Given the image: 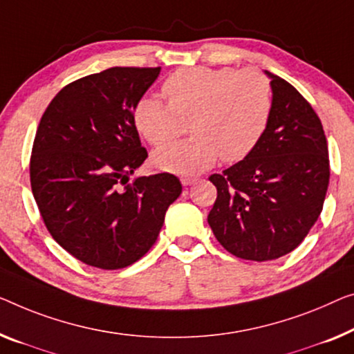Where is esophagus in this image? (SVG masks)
Masks as SVG:
<instances>
[{"mask_svg": "<svg viewBox=\"0 0 354 354\" xmlns=\"http://www.w3.org/2000/svg\"><path fill=\"white\" fill-rule=\"evenodd\" d=\"M195 181H197V178L195 176H181L183 186H191V184H194Z\"/></svg>", "mask_w": 354, "mask_h": 354, "instance_id": "34e87169", "label": "esophagus"}]
</instances>
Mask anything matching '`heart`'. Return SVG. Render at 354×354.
Listing matches in <instances>:
<instances>
[{"label":"heart","instance_id":"heart-1","mask_svg":"<svg viewBox=\"0 0 354 354\" xmlns=\"http://www.w3.org/2000/svg\"><path fill=\"white\" fill-rule=\"evenodd\" d=\"M162 92L168 103L143 97L135 104L133 122L156 146L181 136L189 122L191 138L152 156L157 168L183 175L205 170L219 156L224 162L245 159L261 143L273 113L272 82L257 70L179 68Z\"/></svg>","mask_w":354,"mask_h":354}]
</instances>
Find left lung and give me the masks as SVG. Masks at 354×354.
<instances>
[{
	"label": "left lung",
	"instance_id": "obj_1",
	"mask_svg": "<svg viewBox=\"0 0 354 354\" xmlns=\"http://www.w3.org/2000/svg\"><path fill=\"white\" fill-rule=\"evenodd\" d=\"M273 113L250 156L209 181L218 197L208 224L240 259L273 261L295 250L323 211L329 184L328 141L307 100L272 75Z\"/></svg>",
	"mask_w": 354,
	"mask_h": 354
}]
</instances>
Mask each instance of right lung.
Returning a JSON list of instances; mask_svg holds the SVG:
<instances>
[{"label": "right lung", "mask_w": 354, "mask_h": 354, "mask_svg": "<svg viewBox=\"0 0 354 354\" xmlns=\"http://www.w3.org/2000/svg\"><path fill=\"white\" fill-rule=\"evenodd\" d=\"M160 73L114 66L55 95L36 130L30 183L47 230L87 266L118 270L141 259L183 191L170 173L129 176L146 160L135 104Z\"/></svg>", "instance_id": "obj_1"}]
</instances>
